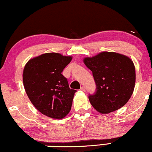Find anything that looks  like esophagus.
I'll return each mask as SVG.
<instances>
[{
  "label": "esophagus",
  "mask_w": 152,
  "mask_h": 152,
  "mask_svg": "<svg viewBox=\"0 0 152 152\" xmlns=\"http://www.w3.org/2000/svg\"><path fill=\"white\" fill-rule=\"evenodd\" d=\"M80 90L81 91H85V87H80Z\"/></svg>",
  "instance_id": "esophagus-1"
}]
</instances>
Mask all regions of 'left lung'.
I'll list each match as a JSON object with an SVG mask.
<instances>
[{
	"mask_svg": "<svg viewBox=\"0 0 152 152\" xmlns=\"http://www.w3.org/2000/svg\"><path fill=\"white\" fill-rule=\"evenodd\" d=\"M83 62L96 81V92L89 99L97 111L108 114L128 102L136 82L135 67L130 57L114 52H102L84 58Z\"/></svg>",
	"mask_w": 152,
	"mask_h": 152,
	"instance_id": "1",
	"label": "left lung"
}]
</instances>
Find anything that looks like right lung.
<instances>
[{
	"label": "right lung",
	"instance_id": "right-lung-1",
	"mask_svg": "<svg viewBox=\"0 0 152 152\" xmlns=\"http://www.w3.org/2000/svg\"><path fill=\"white\" fill-rule=\"evenodd\" d=\"M72 56L48 53L31 58L22 74L24 89L33 106L46 116L63 119L71 110L76 90L69 89L61 72Z\"/></svg>",
	"mask_w": 152,
	"mask_h": 152
}]
</instances>
